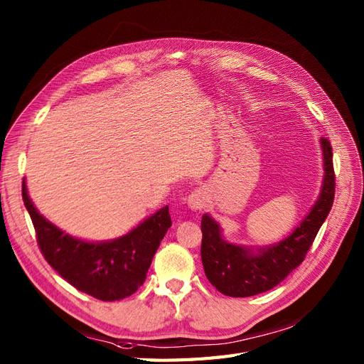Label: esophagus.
Listing matches in <instances>:
<instances>
[{"instance_id": "esophagus-1", "label": "esophagus", "mask_w": 364, "mask_h": 364, "mask_svg": "<svg viewBox=\"0 0 364 364\" xmlns=\"http://www.w3.org/2000/svg\"><path fill=\"white\" fill-rule=\"evenodd\" d=\"M205 203H207V196L203 189H195L189 195V199H187V205H189L192 212H201V210L205 207Z\"/></svg>"}]
</instances>
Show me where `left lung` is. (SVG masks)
Wrapping results in <instances>:
<instances>
[{"label": "left lung", "instance_id": "left-lung-1", "mask_svg": "<svg viewBox=\"0 0 364 364\" xmlns=\"http://www.w3.org/2000/svg\"><path fill=\"white\" fill-rule=\"evenodd\" d=\"M321 149L323 178L319 196L301 224L283 240L259 248L231 243L222 236V228L212 216H203L204 272L220 293L232 298L259 295L275 287L302 263L334 201L336 177L330 140L321 137Z\"/></svg>", "mask_w": 364, "mask_h": 364}]
</instances>
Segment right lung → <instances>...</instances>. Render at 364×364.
I'll use <instances>...</instances> for the list:
<instances>
[{
  "label": "right lung",
  "mask_w": 364,
  "mask_h": 364,
  "mask_svg": "<svg viewBox=\"0 0 364 364\" xmlns=\"http://www.w3.org/2000/svg\"><path fill=\"white\" fill-rule=\"evenodd\" d=\"M22 199L45 260L75 289L101 301L124 299L144 284L152 257L172 225L165 205L121 237L87 242L43 218L28 196L26 181Z\"/></svg>",
  "instance_id": "1"
}]
</instances>
